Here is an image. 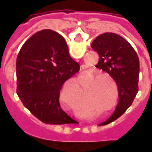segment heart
<instances>
[{
  "label": "heart",
  "instance_id": "b5f03b06",
  "mask_svg": "<svg viewBox=\"0 0 152 152\" xmlns=\"http://www.w3.org/2000/svg\"><path fill=\"white\" fill-rule=\"evenodd\" d=\"M81 76H86L87 79H90V78H92L94 76H95V73L93 72H84L81 74ZM102 76H106V77L109 78L110 80H112V77L111 76V75H109L107 73H102V74H99V75H97V76H95L94 77V79L92 80V83H97L99 80V81L98 83V88L100 89V91H101V97L103 98V99H108L109 96L107 92L108 90V80H107L106 77H103ZM103 78H102V77ZM72 86H73V89H74V91L76 93V95H79L80 94V93H81V89H80V83L78 79H73L72 80ZM74 98H70L68 99L67 98V95H66V94H62V95L60 96V100L63 102V101H66V103L67 104H69V105H74L75 104V102H74Z\"/></svg>",
  "mask_w": 152,
  "mask_h": 152
}]
</instances>
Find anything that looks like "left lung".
Masks as SVG:
<instances>
[{
  "label": "left lung",
  "instance_id": "8db88e82",
  "mask_svg": "<svg viewBox=\"0 0 152 152\" xmlns=\"http://www.w3.org/2000/svg\"><path fill=\"white\" fill-rule=\"evenodd\" d=\"M91 47L99 55L96 66L111 75L117 85L119 102L112 116L104 122L108 124L124 114L137 94L139 59L130 44L112 32H106L96 37Z\"/></svg>",
  "mask_w": 152,
  "mask_h": 152
}]
</instances>
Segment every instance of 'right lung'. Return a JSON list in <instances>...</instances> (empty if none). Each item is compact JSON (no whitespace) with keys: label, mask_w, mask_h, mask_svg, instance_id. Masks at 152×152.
<instances>
[{"label":"right lung","mask_w":152,"mask_h":152,"mask_svg":"<svg viewBox=\"0 0 152 152\" xmlns=\"http://www.w3.org/2000/svg\"><path fill=\"white\" fill-rule=\"evenodd\" d=\"M79 70L61 35L50 29L38 31L23 44L17 57V94L44 123H73L60 107L59 95L64 82Z\"/></svg>","instance_id":"1"}]
</instances>
